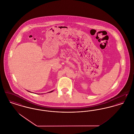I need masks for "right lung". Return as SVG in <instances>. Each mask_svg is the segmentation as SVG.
I'll list each match as a JSON object with an SVG mask.
<instances>
[{
  "label": "right lung",
  "instance_id": "1",
  "mask_svg": "<svg viewBox=\"0 0 134 134\" xmlns=\"http://www.w3.org/2000/svg\"><path fill=\"white\" fill-rule=\"evenodd\" d=\"M53 91H51V92H48V93H51V92H52ZM28 92H29V91H28Z\"/></svg>",
  "mask_w": 134,
  "mask_h": 134
}]
</instances>
